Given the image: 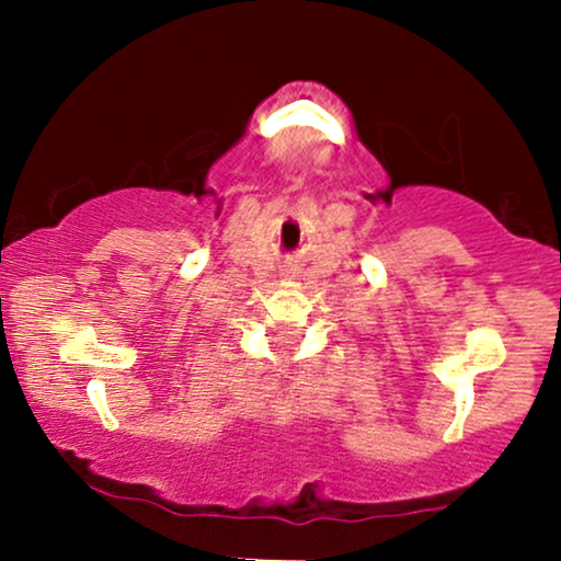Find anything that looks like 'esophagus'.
I'll return each mask as SVG.
<instances>
[{
    "instance_id": "34e87169",
    "label": "esophagus",
    "mask_w": 561,
    "mask_h": 561,
    "mask_svg": "<svg viewBox=\"0 0 561 561\" xmlns=\"http://www.w3.org/2000/svg\"><path fill=\"white\" fill-rule=\"evenodd\" d=\"M287 276H295V268H287V272H285Z\"/></svg>"
}]
</instances>
